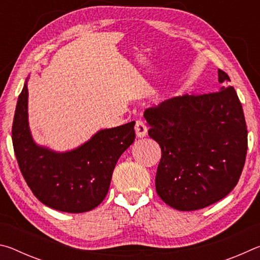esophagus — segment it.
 I'll list each match as a JSON object with an SVG mask.
<instances>
[{
    "instance_id": "obj_1",
    "label": "esophagus",
    "mask_w": 260,
    "mask_h": 260,
    "mask_svg": "<svg viewBox=\"0 0 260 260\" xmlns=\"http://www.w3.org/2000/svg\"><path fill=\"white\" fill-rule=\"evenodd\" d=\"M148 128L142 120H138L135 124V133L138 138H144L147 135Z\"/></svg>"
}]
</instances>
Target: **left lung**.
<instances>
[{
	"instance_id": "obj_1",
	"label": "left lung",
	"mask_w": 260,
	"mask_h": 260,
	"mask_svg": "<svg viewBox=\"0 0 260 260\" xmlns=\"http://www.w3.org/2000/svg\"><path fill=\"white\" fill-rule=\"evenodd\" d=\"M218 80L217 91L178 96L143 114L149 136L161 149L156 191L180 211L203 209L226 197L243 171L248 150L243 109L220 69Z\"/></svg>"
}]
</instances>
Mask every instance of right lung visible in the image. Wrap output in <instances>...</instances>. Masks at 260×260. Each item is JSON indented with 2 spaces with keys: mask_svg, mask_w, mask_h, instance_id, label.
Wrapping results in <instances>:
<instances>
[{
  "mask_svg": "<svg viewBox=\"0 0 260 260\" xmlns=\"http://www.w3.org/2000/svg\"><path fill=\"white\" fill-rule=\"evenodd\" d=\"M27 85L17 102L12 143L20 172L37 199L61 212L81 213L102 203L118 159L135 140V121L102 129L71 152L38 147L27 122Z\"/></svg>",
  "mask_w": 260,
  "mask_h": 260,
  "instance_id": "1",
  "label": "right lung"
}]
</instances>
